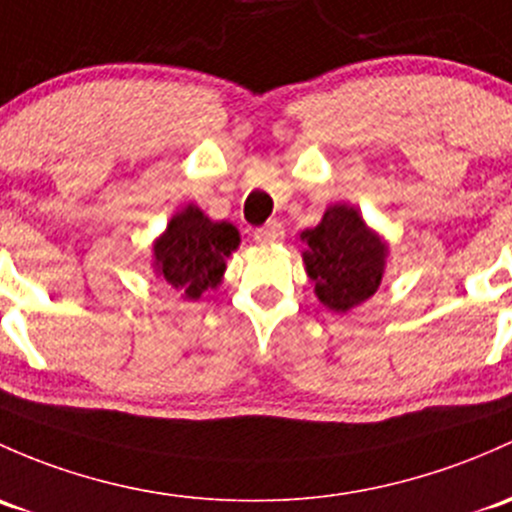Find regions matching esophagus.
Instances as JSON below:
<instances>
[{
	"mask_svg": "<svg viewBox=\"0 0 512 512\" xmlns=\"http://www.w3.org/2000/svg\"><path fill=\"white\" fill-rule=\"evenodd\" d=\"M284 238V225L279 223V220H270V223H265L262 228L255 230V240L262 242V245H267V242H279Z\"/></svg>",
	"mask_w": 512,
	"mask_h": 512,
	"instance_id": "obj_1",
	"label": "esophagus"
}]
</instances>
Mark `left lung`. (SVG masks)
I'll return each mask as SVG.
<instances>
[{
  "label": "left lung",
  "instance_id": "left-lung-1",
  "mask_svg": "<svg viewBox=\"0 0 512 512\" xmlns=\"http://www.w3.org/2000/svg\"><path fill=\"white\" fill-rule=\"evenodd\" d=\"M299 238L306 242V274L328 309L346 314L378 292L390 250L353 206H328L321 223Z\"/></svg>",
  "mask_w": 512,
  "mask_h": 512
}]
</instances>
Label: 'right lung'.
I'll use <instances>...</instances> for the list:
<instances>
[{"label":"right lung","instance_id":"obj_1","mask_svg":"<svg viewBox=\"0 0 512 512\" xmlns=\"http://www.w3.org/2000/svg\"><path fill=\"white\" fill-rule=\"evenodd\" d=\"M240 233L225 220H211L198 206H186L154 240V270L188 301L201 299L223 279L225 260L238 250Z\"/></svg>","mask_w":512,"mask_h":512}]
</instances>
